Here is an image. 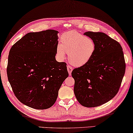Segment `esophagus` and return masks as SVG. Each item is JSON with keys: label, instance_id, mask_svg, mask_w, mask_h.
<instances>
[{"label": "esophagus", "instance_id": "obj_1", "mask_svg": "<svg viewBox=\"0 0 133 133\" xmlns=\"http://www.w3.org/2000/svg\"><path fill=\"white\" fill-rule=\"evenodd\" d=\"M67 70H68V72H69V75L70 76L71 74V71H72V70H73L72 67L70 66H69V65H67Z\"/></svg>", "mask_w": 133, "mask_h": 133}]
</instances>
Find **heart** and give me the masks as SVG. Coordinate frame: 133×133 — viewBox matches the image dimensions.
I'll list each match as a JSON object with an SVG mask.
<instances>
[{
	"label": "heart",
	"instance_id": "heart-1",
	"mask_svg": "<svg viewBox=\"0 0 133 133\" xmlns=\"http://www.w3.org/2000/svg\"><path fill=\"white\" fill-rule=\"evenodd\" d=\"M96 45L93 39L76 31L65 32L62 35L60 44L57 47V55L64 59L65 52L69 54V60L76 67L86 64L95 53Z\"/></svg>",
	"mask_w": 133,
	"mask_h": 133
}]
</instances>
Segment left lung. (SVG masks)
Returning <instances> with one entry per match:
<instances>
[{
	"label": "left lung",
	"mask_w": 133,
	"mask_h": 133,
	"mask_svg": "<svg viewBox=\"0 0 133 133\" xmlns=\"http://www.w3.org/2000/svg\"><path fill=\"white\" fill-rule=\"evenodd\" d=\"M94 40L96 49L84 66L73 69L74 93L82 106L96 107L105 104L118 92L125 71L124 53L118 42L105 33H84Z\"/></svg>",
	"instance_id": "1"
}]
</instances>
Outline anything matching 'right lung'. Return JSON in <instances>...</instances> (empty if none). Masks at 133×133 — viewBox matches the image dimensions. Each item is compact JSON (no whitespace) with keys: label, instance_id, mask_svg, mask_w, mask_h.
<instances>
[{"label":"right lung","instance_id":"1","mask_svg":"<svg viewBox=\"0 0 133 133\" xmlns=\"http://www.w3.org/2000/svg\"><path fill=\"white\" fill-rule=\"evenodd\" d=\"M58 31L29 32L14 44L7 66L8 81L22 104L37 109L54 104L68 77L66 63L57 62Z\"/></svg>","mask_w":133,"mask_h":133}]
</instances>
